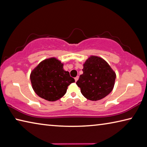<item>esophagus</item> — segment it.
Instances as JSON below:
<instances>
[{"label":"esophagus","mask_w":147,"mask_h":147,"mask_svg":"<svg viewBox=\"0 0 147 147\" xmlns=\"http://www.w3.org/2000/svg\"><path fill=\"white\" fill-rule=\"evenodd\" d=\"M78 79H79V76H77V77H75V81H76V82H77V80H78Z\"/></svg>","instance_id":"1"}]
</instances>
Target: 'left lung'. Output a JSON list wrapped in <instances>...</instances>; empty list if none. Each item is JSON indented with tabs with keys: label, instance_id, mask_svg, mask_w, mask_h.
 I'll return each instance as SVG.
<instances>
[{
	"label": "left lung",
	"instance_id": "8db88e82",
	"mask_svg": "<svg viewBox=\"0 0 147 147\" xmlns=\"http://www.w3.org/2000/svg\"><path fill=\"white\" fill-rule=\"evenodd\" d=\"M83 74L76 84L82 95L92 101L109 95L114 88L116 74L102 58L91 56L83 65Z\"/></svg>",
	"mask_w": 147,
	"mask_h": 147
}]
</instances>
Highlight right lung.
I'll return each mask as SVG.
<instances>
[{
	"instance_id": "add662e5",
	"label": "right lung",
	"mask_w": 147,
	"mask_h": 147,
	"mask_svg": "<svg viewBox=\"0 0 147 147\" xmlns=\"http://www.w3.org/2000/svg\"><path fill=\"white\" fill-rule=\"evenodd\" d=\"M32 89L48 101L57 100L65 95L68 86L75 82L70 73L63 69V64L55 57L41 61L30 76Z\"/></svg>"
}]
</instances>
